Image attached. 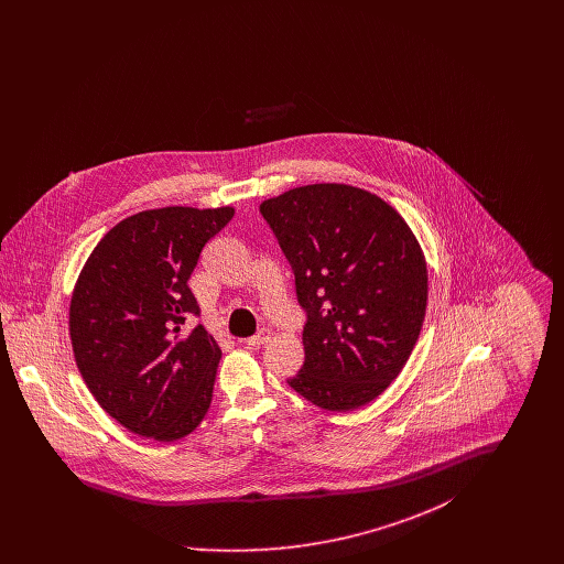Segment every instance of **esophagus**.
Masks as SVG:
<instances>
[{
    "instance_id": "esophagus-1",
    "label": "esophagus",
    "mask_w": 564,
    "mask_h": 564,
    "mask_svg": "<svg viewBox=\"0 0 564 564\" xmlns=\"http://www.w3.org/2000/svg\"><path fill=\"white\" fill-rule=\"evenodd\" d=\"M270 340V329H262L260 334H256V336H251V338H247L245 340V345L249 347V349H260V347H264L267 343Z\"/></svg>"
}]
</instances>
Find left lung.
I'll list each match as a JSON object with an SVG mask.
<instances>
[{"mask_svg": "<svg viewBox=\"0 0 564 564\" xmlns=\"http://www.w3.org/2000/svg\"><path fill=\"white\" fill-rule=\"evenodd\" d=\"M260 212L308 313L304 364L288 382L329 412L375 402L400 376L427 311V262L402 215L368 189L308 184Z\"/></svg>", "mask_w": 564, "mask_h": 564, "instance_id": "left-lung-1", "label": "left lung"}]
</instances>
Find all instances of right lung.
Returning a JSON list of instances; mask_svg holds the SVG:
<instances>
[{
  "label": "right lung",
  "mask_w": 564,
  "mask_h": 564,
  "mask_svg": "<svg viewBox=\"0 0 564 564\" xmlns=\"http://www.w3.org/2000/svg\"><path fill=\"white\" fill-rule=\"evenodd\" d=\"M215 209L129 215L97 242L69 302L76 366L97 403L137 435L175 442L205 419L221 349L200 325L188 279L200 251L232 219Z\"/></svg>",
  "instance_id": "obj_1"
}]
</instances>
